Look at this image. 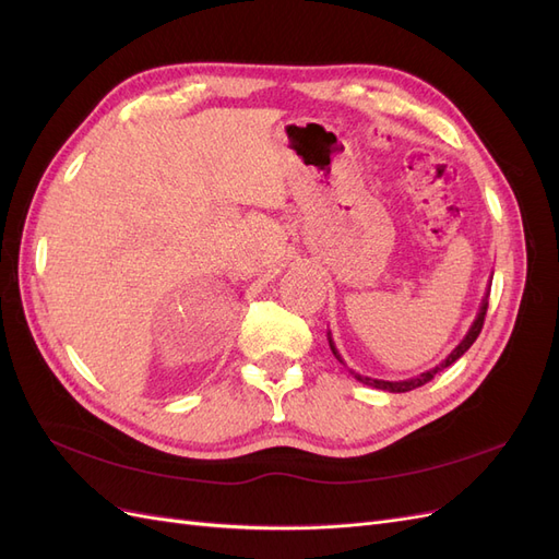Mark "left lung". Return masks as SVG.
I'll list each match as a JSON object with an SVG mask.
<instances>
[{"label":"left lung","instance_id":"1","mask_svg":"<svg viewBox=\"0 0 559 559\" xmlns=\"http://www.w3.org/2000/svg\"><path fill=\"white\" fill-rule=\"evenodd\" d=\"M489 286H492V280H489V284H487V292H485V298H483V302H480V310H478V314H476V319H473V324H471V329L466 331V335L462 337V343L456 345L448 357L438 364V366H433V368H429L427 373H419V376H415V378H408V380H396V382H389V380H376V378H366V376H359V373H354V370H349V373L357 378L359 382H364V384H368V386H376V389H384V392H394V394H401V392H411V389H417V386H421V384H427L429 380H433V376L436 373H441V370H445L448 366H452L456 359L462 357V354L476 343V337L480 335V331H483V321H485V314H487V298H489ZM326 337H329V347H331V352H333V357L341 361V364H345L343 361V357L341 354H337V349H335V343H333V337H331V331L326 333Z\"/></svg>","mask_w":559,"mask_h":559}]
</instances>
